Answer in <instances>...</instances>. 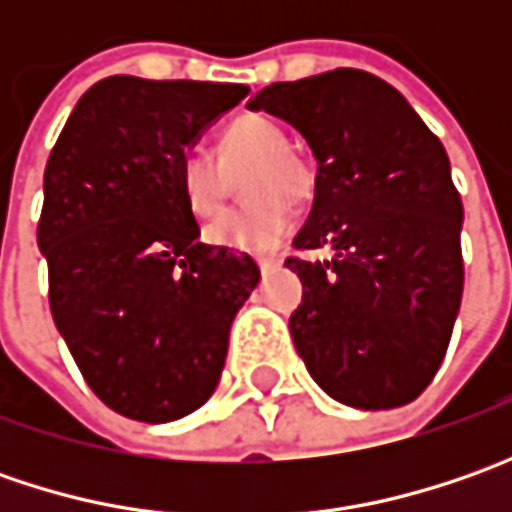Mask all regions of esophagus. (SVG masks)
I'll return each instance as SVG.
<instances>
[{
	"label": "esophagus",
	"instance_id": "1",
	"mask_svg": "<svg viewBox=\"0 0 512 512\" xmlns=\"http://www.w3.org/2000/svg\"><path fill=\"white\" fill-rule=\"evenodd\" d=\"M256 265H259L262 273H267V270H273V267L282 265V259H276V256H262V259H256Z\"/></svg>",
	"mask_w": 512,
	"mask_h": 512
}]
</instances>
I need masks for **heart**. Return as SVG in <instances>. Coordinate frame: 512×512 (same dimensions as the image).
Here are the masks:
<instances>
[{
  "mask_svg": "<svg viewBox=\"0 0 512 512\" xmlns=\"http://www.w3.org/2000/svg\"><path fill=\"white\" fill-rule=\"evenodd\" d=\"M245 176L247 202L230 207L207 225V242L247 253L276 247L296 222V202L313 190V168L299 150L287 148V133L273 119L245 113L219 136V159L205 148L179 156V193L193 216H213L225 205L233 173Z\"/></svg>",
  "mask_w": 512,
  "mask_h": 512,
  "instance_id": "b5f03b06",
  "label": "heart"
}]
</instances>
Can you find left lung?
Wrapping results in <instances>:
<instances>
[{"instance_id":"8db88e82","label":"left lung","mask_w":512,"mask_h":512,"mask_svg":"<svg viewBox=\"0 0 512 512\" xmlns=\"http://www.w3.org/2000/svg\"><path fill=\"white\" fill-rule=\"evenodd\" d=\"M250 110L296 128L316 156L290 336L330 399L359 410L413 402L433 382L464 287L462 199L450 159L402 93L339 68L259 90Z\"/></svg>"}]
</instances>
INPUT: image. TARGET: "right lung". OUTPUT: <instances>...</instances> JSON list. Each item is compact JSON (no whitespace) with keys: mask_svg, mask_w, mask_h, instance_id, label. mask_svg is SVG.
<instances>
[{"mask_svg":"<svg viewBox=\"0 0 512 512\" xmlns=\"http://www.w3.org/2000/svg\"><path fill=\"white\" fill-rule=\"evenodd\" d=\"M245 85L110 76L50 150L36 230L50 313L90 390L136 422H176L213 396L259 267L199 242L179 156Z\"/></svg>","mask_w":512,"mask_h":512,"instance_id":"obj_1","label":"right lung"}]
</instances>
